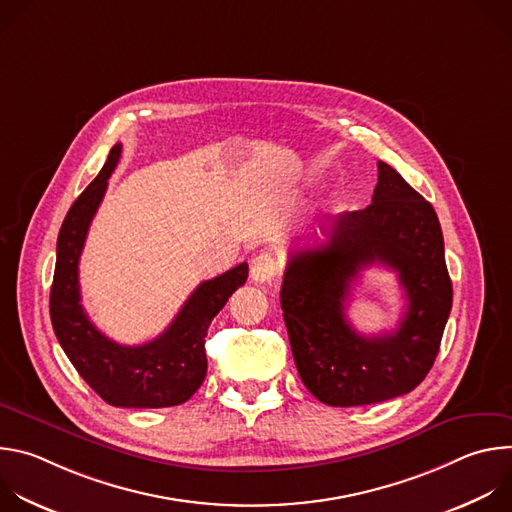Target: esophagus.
Masks as SVG:
<instances>
[{
  "label": "esophagus",
  "mask_w": 512,
  "mask_h": 512,
  "mask_svg": "<svg viewBox=\"0 0 512 512\" xmlns=\"http://www.w3.org/2000/svg\"><path fill=\"white\" fill-rule=\"evenodd\" d=\"M277 271V259L267 251L259 253L251 261V279L255 283H269L277 275Z\"/></svg>",
  "instance_id": "34e87169"
}]
</instances>
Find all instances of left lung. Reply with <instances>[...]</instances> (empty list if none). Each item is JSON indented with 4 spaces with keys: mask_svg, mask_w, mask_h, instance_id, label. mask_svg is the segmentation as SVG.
<instances>
[{
    "mask_svg": "<svg viewBox=\"0 0 512 512\" xmlns=\"http://www.w3.org/2000/svg\"><path fill=\"white\" fill-rule=\"evenodd\" d=\"M373 202L336 214L326 243L289 255L281 310L306 389L332 407H356L413 391L433 367L452 310L444 235L433 206L379 162ZM398 271L408 312L397 331L362 337L346 322L349 285L369 264Z\"/></svg>",
    "mask_w": 512,
    "mask_h": 512,
    "instance_id": "left-lung-1",
    "label": "left lung"
}]
</instances>
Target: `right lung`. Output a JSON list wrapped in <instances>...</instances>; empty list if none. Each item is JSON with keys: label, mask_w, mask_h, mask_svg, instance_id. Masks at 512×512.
Wrapping results in <instances>:
<instances>
[{"label": "right lung", "mask_w": 512, "mask_h": 512, "mask_svg": "<svg viewBox=\"0 0 512 512\" xmlns=\"http://www.w3.org/2000/svg\"><path fill=\"white\" fill-rule=\"evenodd\" d=\"M119 158L121 143H115L99 176L64 216L50 287V320L72 367L103 401L133 409L174 407L188 401L202 385L208 367L204 352L208 326L233 291L247 281L249 265L241 263L202 281L174 322L152 342L123 346L99 332L81 306L79 259Z\"/></svg>", "instance_id": "1"}]
</instances>
